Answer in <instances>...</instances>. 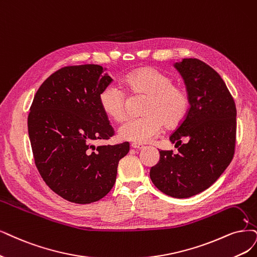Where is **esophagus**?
<instances>
[{
  "label": "esophagus",
  "instance_id": "esophagus-1",
  "mask_svg": "<svg viewBox=\"0 0 257 257\" xmlns=\"http://www.w3.org/2000/svg\"><path fill=\"white\" fill-rule=\"evenodd\" d=\"M131 147L132 148H135V149H143L144 148V145H142V144H138V143H132L131 144Z\"/></svg>",
  "mask_w": 257,
  "mask_h": 257
}]
</instances>
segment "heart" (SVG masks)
<instances>
[{
    "label": "heart",
    "mask_w": 257,
    "mask_h": 257,
    "mask_svg": "<svg viewBox=\"0 0 257 257\" xmlns=\"http://www.w3.org/2000/svg\"><path fill=\"white\" fill-rule=\"evenodd\" d=\"M128 90L135 94H145L144 116L131 118L119 128L121 140L138 144L149 143L163 128H175L187 115L189 99L187 93L174 85L168 75L154 68H141L132 71L123 78ZM99 104L109 117L117 122L128 116L126 94L115 83H110L99 93Z\"/></svg>",
    "instance_id": "b5f03b06"
}]
</instances>
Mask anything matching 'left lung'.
I'll return each instance as SVG.
<instances>
[{
	"label": "left lung",
	"mask_w": 257,
	"mask_h": 257,
	"mask_svg": "<svg viewBox=\"0 0 257 257\" xmlns=\"http://www.w3.org/2000/svg\"><path fill=\"white\" fill-rule=\"evenodd\" d=\"M184 79L191 107L169 137L179 147L161 150L150 179L161 192L174 198H189L217 181L234 156L236 106L220 75L196 58L175 63ZM186 143L182 144V140Z\"/></svg>",
	"instance_id": "8db88e82"
}]
</instances>
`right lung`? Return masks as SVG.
Wrapping results in <instances>:
<instances>
[{"label": "right lung", "instance_id": "1", "mask_svg": "<svg viewBox=\"0 0 257 257\" xmlns=\"http://www.w3.org/2000/svg\"><path fill=\"white\" fill-rule=\"evenodd\" d=\"M98 64L64 66L37 91L27 126L35 164L53 192L87 204L106 196L129 143L97 146L114 135L99 104L100 91L112 78Z\"/></svg>", "mask_w": 257, "mask_h": 257}]
</instances>
